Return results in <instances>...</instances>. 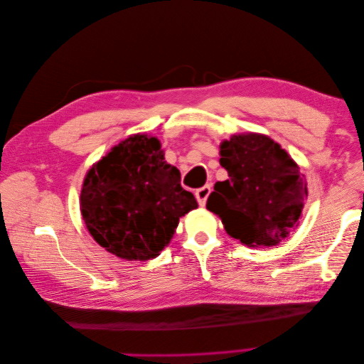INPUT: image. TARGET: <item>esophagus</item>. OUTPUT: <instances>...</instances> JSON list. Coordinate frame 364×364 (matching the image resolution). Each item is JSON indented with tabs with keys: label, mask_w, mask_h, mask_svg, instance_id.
Masks as SVG:
<instances>
[{
	"label": "esophagus",
	"mask_w": 364,
	"mask_h": 364,
	"mask_svg": "<svg viewBox=\"0 0 364 364\" xmlns=\"http://www.w3.org/2000/svg\"><path fill=\"white\" fill-rule=\"evenodd\" d=\"M209 193H211V185H205V186H202V188L196 191V199H197V202H199L200 206H205Z\"/></svg>",
	"instance_id": "1"
}]
</instances>
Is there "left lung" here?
<instances>
[{
  "mask_svg": "<svg viewBox=\"0 0 364 364\" xmlns=\"http://www.w3.org/2000/svg\"><path fill=\"white\" fill-rule=\"evenodd\" d=\"M229 179L217 182L206 208L249 247L277 246L297 226L306 182L297 164L266 135H234L220 146Z\"/></svg>",
  "mask_w": 364,
  "mask_h": 364,
  "instance_id": "1",
  "label": "left lung"
}]
</instances>
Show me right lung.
Returning <instances> with one entry per match:
<instances>
[{"instance_id":"right-lung-1","label":"right lung","mask_w":364,"mask_h":364,"mask_svg":"<svg viewBox=\"0 0 364 364\" xmlns=\"http://www.w3.org/2000/svg\"><path fill=\"white\" fill-rule=\"evenodd\" d=\"M197 208L155 136L121 141L87 171L80 193L85 225L98 245L129 261H147L170 243L179 218Z\"/></svg>"}]
</instances>
